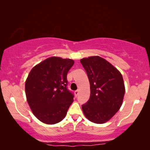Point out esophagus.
Instances as JSON below:
<instances>
[{
	"label": "esophagus",
	"mask_w": 150,
	"mask_h": 150,
	"mask_svg": "<svg viewBox=\"0 0 150 150\" xmlns=\"http://www.w3.org/2000/svg\"><path fill=\"white\" fill-rule=\"evenodd\" d=\"M79 91L78 90H77V91H75V92H74V93H75V96H77L78 95H79Z\"/></svg>",
	"instance_id": "34e87169"
}]
</instances>
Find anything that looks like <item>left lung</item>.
<instances>
[{"instance_id": "obj_1", "label": "left lung", "mask_w": 150, "mask_h": 150, "mask_svg": "<svg viewBox=\"0 0 150 150\" xmlns=\"http://www.w3.org/2000/svg\"><path fill=\"white\" fill-rule=\"evenodd\" d=\"M90 83L91 95L82 105L85 116L96 124L107 122L119 110L125 93L120 71L99 56L81 59Z\"/></svg>"}]
</instances>
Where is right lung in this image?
<instances>
[{
	"label": "right lung",
	"mask_w": 150,
	"mask_h": 150,
	"mask_svg": "<svg viewBox=\"0 0 150 150\" xmlns=\"http://www.w3.org/2000/svg\"><path fill=\"white\" fill-rule=\"evenodd\" d=\"M74 62L52 57L32 68L25 83L27 101L38 119L47 124L62 121L73 101L67 75Z\"/></svg>",
	"instance_id": "add662e5"
}]
</instances>
